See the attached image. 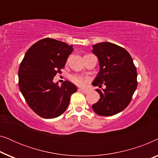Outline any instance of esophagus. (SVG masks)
<instances>
[{
  "instance_id": "34e87169",
  "label": "esophagus",
  "mask_w": 158,
  "mask_h": 158,
  "mask_svg": "<svg viewBox=\"0 0 158 158\" xmlns=\"http://www.w3.org/2000/svg\"><path fill=\"white\" fill-rule=\"evenodd\" d=\"M78 90L79 91H81L82 93H83V94H87L88 93V90L85 89H83V88H79Z\"/></svg>"
}]
</instances>
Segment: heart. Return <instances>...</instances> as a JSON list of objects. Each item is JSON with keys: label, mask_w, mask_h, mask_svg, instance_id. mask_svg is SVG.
Segmentation results:
<instances>
[{"label": "heart", "mask_w": 158, "mask_h": 158, "mask_svg": "<svg viewBox=\"0 0 158 158\" xmlns=\"http://www.w3.org/2000/svg\"><path fill=\"white\" fill-rule=\"evenodd\" d=\"M70 79L73 83L78 86H84L85 85L86 82L89 81V79H88V77L79 75H71Z\"/></svg>", "instance_id": "obj_1"}]
</instances>
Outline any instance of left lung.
I'll return each mask as SVG.
<instances>
[{"label":"left lung","instance_id":"8db88e82","mask_svg":"<svg viewBox=\"0 0 158 158\" xmlns=\"http://www.w3.org/2000/svg\"><path fill=\"white\" fill-rule=\"evenodd\" d=\"M92 52L98 57L99 72L92 85L101 98L92 105L97 114L113 116L122 111L130 103L137 85V69L128 52L113 43L105 42L93 45Z\"/></svg>","mask_w":158,"mask_h":158}]
</instances>
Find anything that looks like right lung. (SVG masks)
Returning a JSON list of instances; mask_svg holds the SVG:
<instances>
[{
    "label": "right lung",
    "instance_id": "1",
    "mask_svg": "<svg viewBox=\"0 0 158 158\" xmlns=\"http://www.w3.org/2000/svg\"><path fill=\"white\" fill-rule=\"evenodd\" d=\"M73 45L45 38L28 49L19 70V85L30 108L45 118L57 117L65 111L70 96L77 91L68 81L58 85L53 78L64 67Z\"/></svg>",
    "mask_w": 158,
    "mask_h": 158
}]
</instances>
